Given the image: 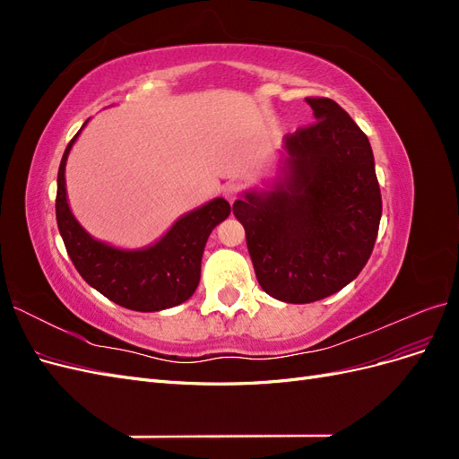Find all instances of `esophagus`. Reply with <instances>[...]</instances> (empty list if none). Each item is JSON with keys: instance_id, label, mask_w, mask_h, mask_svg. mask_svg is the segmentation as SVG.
Listing matches in <instances>:
<instances>
[{"instance_id": "1", "label": "esophagus", "mask_w": 459, "mask_h": 459, "mask_svg": "<svg viewBox=\"0 0 459 459\" xmlns=\"http://www.w3.org/2000/svg\"><path fill=\"white\" fill-rule=\"evenodd\" d=\"M239 195H241V187H239L238 184H228V186L224 187V197H226L230 203L238 201Z\"/></svg>"}]
</instances>
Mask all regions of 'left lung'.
Returning a JSON list of instances; mask_svg holds the SVG:
<instances>
[{"label":"left lung","instance_id":"8db88e82","mask_svg":"<svg viewBox=\"0 0 459 459\" xmlns=\"http://www.w3.org/2000/svg\"><path fill=\"white\" fill-rule=\"evenodd\" d=\"M307 103L316 122L283 137L272 187L233 203L260 287L290 304L322 300L356 280L383 211L368 135L333 100Z\"/></svg>","mask_w":459,"mask_h":459}]
</instances>
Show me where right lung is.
<instances>
[{"label":"right lung","instance_id":"obj_1","mask_svg":"<svg viewBox=\"0 0 459 459\" xmlns=\"http://www.w3.org/2000/svg\"><path fill=\"white\" fill-rule=\"evenodd\" d=\"M80 132L65 149L55 201L57 226L74 268L108 300L135 312H159L186 302L199 285L208 235L230 216V203L221 197L208 201L178 218L157 243L143 248H118L97 241L80 226L66 199L65 166Z\"/></svg>","mask_w":459,"mask_h":459}]
</instances>
